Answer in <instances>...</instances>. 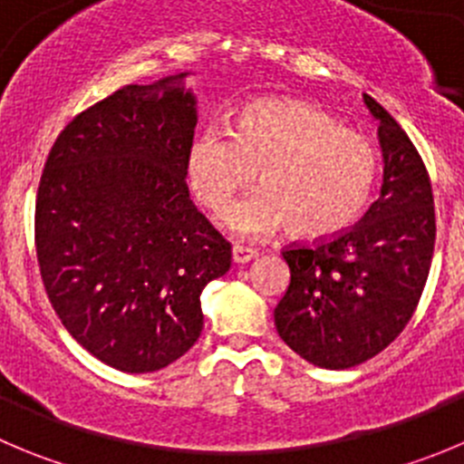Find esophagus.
I'll list each match as a JSON object with an SVG mask.
<instances>
[{
    "label": "esophagus",
    "mask_w": 464,
    "mask_h": 464,
    "mask_svg": "<svg viewBox=\"0 0 464 464\" xmlns=\"http://www.w3.org/2000/svg\"><path fill=\"white\" fill-rule=\"evenodd\" d=\"M256 256H258V254L254 252V249H249V246H240V245L233 246V263H237V266L254 261Z\"/></svg>",
    "instance_id": "1"
}]
</instances>
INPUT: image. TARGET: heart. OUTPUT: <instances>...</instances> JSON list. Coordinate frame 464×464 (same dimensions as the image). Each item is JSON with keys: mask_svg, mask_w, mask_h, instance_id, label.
I'll use <instances>...</instances> for the list:
<instances>
[{"mask_svg": "<svg viewBox=\"0 0 464 464\" xmlns=\"http://www.w3.org/2000/svg\"><path fill=\"white\" fill-rule=\"evenodd\" d=\"M254 194L222 215L228 231L266 237L291 224L304 240H324L353 227L369 203L378 153L369 137L341 128L330 111L293 98L242 107L233 132L206 125L189 141L194 197L218 212L254 183Z\"/></svg>", "mask_w": 464, "mask_h": 464, "instance_id": "1", "label": "heart"}]
</instances>
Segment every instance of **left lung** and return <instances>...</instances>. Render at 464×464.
<instances>
[{"label": "left lung", "mask_w": 464, "mask_h": 464, "mask_svg": "<svg viewBox=\"0 0 464 464\" xmlns=\"http://www.w3.org/2000/svg\"><path fill=\"white\" fill-rule=\"evenodd\" d=\"M382 188L363 218L318 245L284 249L291 284L275 309L284 343L314 366L353 369L382 353L412 318L430 272L435 206L426 164L371 95Z\"/></svg>", "instance_id": "left-lung-1"}]
</instances>
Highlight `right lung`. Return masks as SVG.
I'll use <instances>...</instances> for the list:
<instances>
[{
	"label": "right lung",
	"mask_w": 464,
	"mask_h": 464,
	"mask_svg": "<svg viewBox=\"0 0 464 464\" xmlns=\"http://www.w3.org/2000/svg\"><path fill=\"white\" fill-rule=\"evenodd\" d=\"M189 72L128 84L56 137L36 197L43 285L72 339L123 373L183 357L231 245L189 198Z\"/></svg>",
	"instance_id": "add662e5"
}]
</instances>
